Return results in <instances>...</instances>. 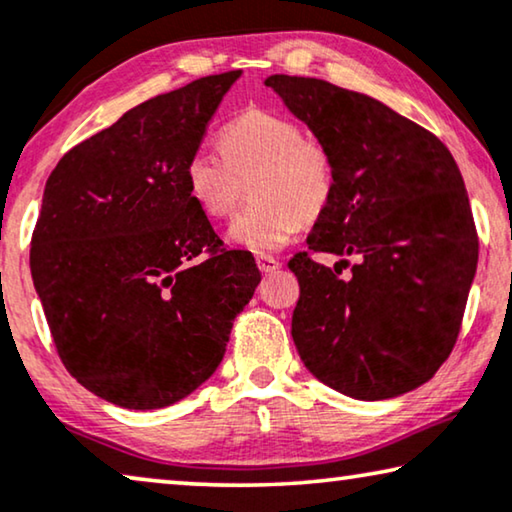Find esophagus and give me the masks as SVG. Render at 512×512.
Wrapping results in <instances>:
<instances>
[{"instance_id": "34e87169", "label": "esophagus", "mask_w": 512, "mask_h": 512, "mask_svg": "<svg viewBox=\"0 0 512 512\" xmlns=\"http://www.w3.org/2000/svg\"><path fill=\"white\" fill-rule=\"evenodd\" d=\"M256 265H258V270H261L263 274H268V272H274V270H279L281 268V263L277 261V258H272V256H256Z\"/></svg>"}]
</instances>
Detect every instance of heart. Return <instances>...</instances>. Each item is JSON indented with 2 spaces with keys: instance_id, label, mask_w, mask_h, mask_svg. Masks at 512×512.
I'll return each instance as SVG.
<instances>
[{
  "instance_id": "b5f03b06",
  "label": "heart",
  "mask_w": 512,
  "mask_h": 512,
  "mask_svg": "<svg viewBox=\"0 0 512 512\" xmlns=\"http://www.w3.org/2000/svg\"><path fill=\"white\" fill-rule=\"evenodd\" d=\"M221 154L198 147L184 164V187L205 217L226 219L249 184L251 205L226 231L233 247L272 254L284 249L302 221L328 207L335 164L318 140L302 138L298 122L270 110H249L221 131Z\"/></svg>"
}]
</instances>
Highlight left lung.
Instances as JSON below:
<instances>
[{"instance_id": "left-lung-1", "label": "left lung", "mask_w": 512, "mask_h": 512, "mask_svg": "<svg viewBox=\"0 0 512 512\" xmlns=\"http://www.w3.org/2000/svg\"><path fill=\"white\" fill-rule=\"evenodd\" d=\"M265 85L335 164L311 251L355 256L335 268L302 251L291 335L318 381L353 399H390L432 379L453 351L478 265L462 173L434 133L372 96L318 78Z\"/></svg>"}]
</instances>
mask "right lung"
I'll list each match as a JSON object with an SVG mask.
<instances>
[{"label": "right lung", "instance_id": "obj_1", "mask_svg": "<svg viewBox=\"0 0 512 512\" xmlns=\"http://www.w3.org/2000/svg\"><path fill=\"white\" fill-rule=\"evenodd\" d=\"M242 76L228 71L131 108L59 159L29 268L64 367L122 409H164L219 367L261 272L224 249L184 164Z\"/></svg>", "mask_w": 512, "mask_h": 512}]
</instances>
